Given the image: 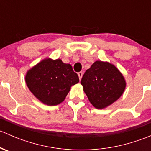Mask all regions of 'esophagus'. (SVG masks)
<instances>
[{
	"label": "esophagus",
	"instance_id": "34e87169",
	"mask_svg": "<svg viewBox=\"0 0 151 151\" xmlns=\"http://www.w3.org/2000/svg\"><path fill=\"white\" fill-rule=\"evenodd\" d=\"M83 73L82 72V71H80V72L78 73V77H79V79H80V80L82 79V77H83Z\"/></svg>",
	"mask_w": 151,
	"mask_h": 151
}]
</instances>
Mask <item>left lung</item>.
<instances>
[{
	"instance_id": "1",
	"label": "left lung",
	"mask_w": 151,
	"mask_h": 151,
	"mask_svg": "<svg viewBox=\"0 0 151 151\" xmlns=\"http://www.w3.org/2000/svg\"><path fill=\"white\" fill-rule=\"evenodd\" d=\"M81 85L91 104L96 109H104L123 95L126 83L116 66L96 60L85 72Z\"/></svg>"
}]
</instances>
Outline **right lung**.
<instances>
[{
  "label": "right lung",
  "mask_w": 151,
  "mask_h": 151,
  "mask_svg": "<svg viewBox=\"0 0 151 151\" xmlns=\"http://www.w3.org/2000/svg\"><path fill=\"white\" fill-rule=\"evenodd\" d=\"M30 92L43 104L55 106L64 101L72 85L79 83L77 73L60 59L47 58L32 67L25 74Z\"/></svg>",
  "instance_id": "obj_1"
}]
</instances>
